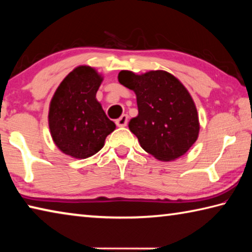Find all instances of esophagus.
<instances>
[{
  "instance_id": "1",
  "label": "esophagus",
  "mask_w": 252,
  "mask_h": 252,
  "mask_svg": "<svg viewBox=\"0 0 252 252\" xmlns=\"http://www.w3.org/2000/svg\"><path fill=\"white\" fill-rule=\"evenodd\" d=\"M127 121H129V117H127L126 114H123L120 119H118L116 123L118 126H126L127 125Z\"/></svg>"
}]
</instances>
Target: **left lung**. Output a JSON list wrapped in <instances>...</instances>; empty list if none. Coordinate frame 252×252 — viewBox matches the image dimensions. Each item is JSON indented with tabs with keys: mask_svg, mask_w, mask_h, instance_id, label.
Masks as SVG:
<instances>
[{
	"mask_svg": "<svg viewBox=\"0 0 252 252\" xmlns=\"http://www.w3.org/2000/svg\"><path fill=\"white\" fill-rule=\"evenodd\" d=\"M118 80L135 93L139 113L129 129L144 151L160 161H172L193 146L200 131L198 111L180 80L163 70L142 74L122 70Z\"/></svg>",
	"mask_w": 252,
	"mask_h": 252,
	"instance_id": "obj_1",
	"label": "left lung"
}]
</instances>
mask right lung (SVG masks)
<instances>
[{"label": "right lung", "instance_id": "right-lung-1", "mask_svg": "<svg viewBox=\"0 0 252 252\" xmlns=\"http://www.w3.org/2000/svg\"><path fill=\"white\" fill-rule=\"evenodd\" d=\"M103 75L90 65L74 67L59 84L49 106V127L59 150L74 159L94 156L116 130L96 92Z\"/></svg>", "mask_w": 252, "mask_h": 252}]
</instances>
